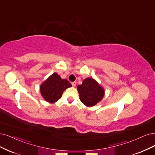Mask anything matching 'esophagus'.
I'll return each instance as SVG.
<instances>
[{
	"instance_id": "1",
	"label": "esophagus",
	"mask_w": 155,
	"mask_h": 155,
	"mask_svg": "<svg viewBox=\"0 0 155 155\" xmlns=\"http://www.w3.org/2000/svg\"><path fill=\"white\" fill-rule=\"evenodd\" d=\"M71 84H72V85L73 87H74L76 85V84H77V82L74 81V82H71Z\"/></svg>"
}]
</instances>
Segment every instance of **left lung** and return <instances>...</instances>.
<instances>
[{
	"label": "left lung",
	"instance_id": "1",
	"mask_svg": "<svg viewBox=\"0 0 155 155\" xmlns=\"http://www.w3.org/2000/svg\"><path fill=\"white\" fill-rule=\"evenodd\" d=\"M80 99L87 107L94 106L104 96L105 91L101 85L92 78H87L81 85L77 86Z\"/></svg>",
	"mask_w": 155,
	"mask_h": 155
}]
</instances>
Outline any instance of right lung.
<instances>
[{"label":"right lung","instance_id":"add662e5","mask_svg":"<svg viewBox=\"0 0 155 155\" xmlns=\"http://www.w3.org/2000/svg\"><path fill=\"white\" fill-rule=\"evenodd\" d=\"M72 85L66 79H62L58 74L54 73L40 86V92L43 98L50 104L58 101L63 92Z\"/></svg>","mask_w":155,"mask_h":155}]
</instances>
